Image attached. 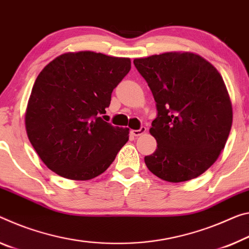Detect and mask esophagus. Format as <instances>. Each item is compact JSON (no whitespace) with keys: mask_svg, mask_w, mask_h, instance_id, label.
<instances>
[{"mask_svg":"<svg viewBox=\"0 0 249 249\" xmlns=\"http://www.w3.org/2000/svg\"><path fill=\"white\" fill-rule=\"evenodd\" d=\"M146 131H147V128H146L145 126H142L140 129H132L131 135L132 136H135V137L141 136V135H143V134H145Z\"/></svg>","mask_w":249,"mask_h":249,"instance_id":"esophagus-1","label":"esophagus"}]
</instances>
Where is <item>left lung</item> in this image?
<instances>
[{"mask_svg": "<svg viewBox=\"0 0 249 249\" xmlns=\"http://www.w3.org/2000/svg\"><path fill=\"white\" fill-rule=\"evenodd\" d=\"M156 102L149 133L157 148L145 164L160 179L179 183L206 172L220 155L232 124L222 75L192 52H166L134 60Z\"/></svg>", "mask_w": 249, "mask_h": 249, "instance_id": "left-lung-1", "label": "left lung"}]
</instances>
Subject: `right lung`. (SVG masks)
Masks as SVG:
<instances>
[{"mask_svg": "<svg viewBox=\"0 0 249 249\" xmlns=\"http://www.w3.org/2000/svg\"><path fill=\"white\" fill-rule=\"evenodd\" d=\"M131 70L127 57L81 51L55 57L35 80L25 112L31 144L51 171L74 180L101 175L128 141L129 128L100 114Z\"/></svg>", "mask_w": 249, "mask_h": 249, "instance_id": "obj_1", "label": "right lung"}]
</instances>
